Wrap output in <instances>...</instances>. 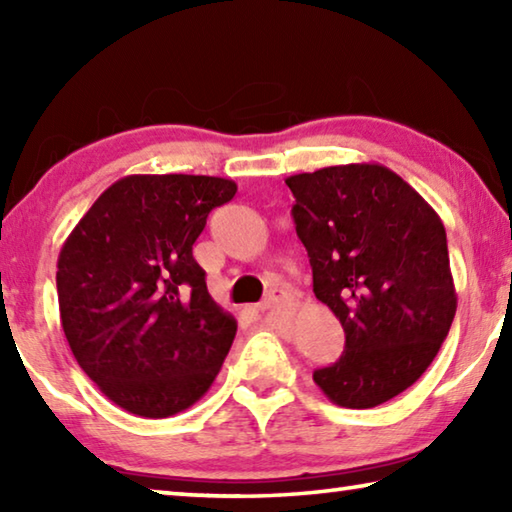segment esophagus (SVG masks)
Returning a JSON list of instances; mask_svg holds the SVG:
<instances>
[{
	"label": "esophagus",
	"mask_w": 512,
	"mask_h": 512,
	"mask_svg": "<svg viewBox=\"0 0 512 512\" xmlns=\"http://www.w3.org/2000/svg\"><path fill=\"white\" fill-rule=\"evenodd\" d=\"M282 300H284V293L282 291H271L262 302H259L257 309L259 311H266V309H271L273 305H277V302H282Z\"/></svg>",
	"instance_id": "34e87169"
}]
</instances>
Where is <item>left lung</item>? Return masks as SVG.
Listing matches in <instances>:
<instances>
[{
  "label": "left lung",
  "mask_w": 512,
  "mask_h": 512,
  "mask_svg": "<svg viewBox=\"0 0 512 512\" xmlns=\"http://www.w3.org/2000/svg\"><path fill=\"white\" fill-rule=\"evenodd\" d=\"M293 223L316 298L345 332L341 359L314 370L345 409H372L422 377L456 314L445 225L436 210L375 162L287 178Z\"/></svg>",
  "instance_id": "1"
}]
</instances>
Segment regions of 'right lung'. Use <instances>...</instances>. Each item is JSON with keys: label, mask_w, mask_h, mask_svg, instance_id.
<instances>
[{"label": "right lung", "mask_w": 512, "mask_h": 512, "mask_svg": "<svg viewBox=\"0 0 512 512\" xmlns=\"http://www.w3.org/2000/svg\"><path fill=\"white\" fill-rule=\"evenodd\" d=\"M237 185L214 176H126L60 248L65 339L99 391L140 418H169L219 375L237 320L212 300L192 255L207 214Z\"/></svg>", "instance_id": "right-lung-1"}]
</instances>
